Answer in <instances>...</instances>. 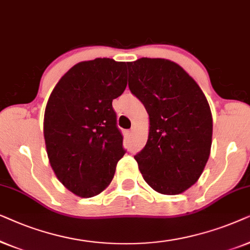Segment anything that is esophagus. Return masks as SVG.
<instances>
[{"label": "esophagus", "mask_w": 250, "mask_h": 250, "mask_svg": "<svg viewBox=\"0 0 250 250\" xmlns=\"http://www.w3.org/2000/svg\"><path fill=\"white\" fill-rule=\"evenodd\" d=\"M128 135H129V136L134 135V129H131V130H128Z\"/></svg>", "instance_id": "1"}]
</instances>
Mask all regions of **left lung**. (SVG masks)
I'll return each mask as SVG.
<instances>
[{
  "label": "left lung",
  "mask_w": 250,
  "mask_h": 250,
  "mask_svg": "<svg viewBox=\"0 0 250 250\" xmlns=\"http://www.w3.org/2000/svg\"><path fill=\"white\" fill-rule=\"evenodd\" d=\"M129 89L149 116L147 143L135 155L145 182L162 194H179L204 171L211 147L212 118L198 83L168 59L128 62Z\"/></svg>",
  "instance_id": "1"
}]
</instances>
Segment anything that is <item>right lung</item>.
<instances>
[{"label":"right lung","mask_w":250,"mask_h":250,"mask_svg":"<svg viewBox=\"0 0 250 250\" xmlns=\"http://www.w3.org/2000/svg\"><path fill=\"white\" fill-rule=\"evenodd\" d=\"M125 67L109 58L79 62L49 97L43 132L50 165L79 197L104 191L125 153L112 106L127 86Z\"/></svg>","instance_id":"obj_1"}]
</instances>
